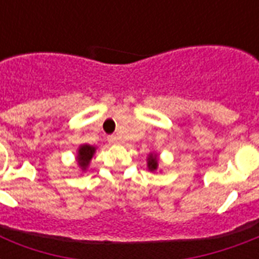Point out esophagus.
I'll return each instance as SVG.
<instances>
[{
	"label": "esophagus",
	"instance_id": "1",
	"mask_svg": "<svg viewBox=\"0 0 259 259\" xmlns=\"http://www.w3.org/2000/svg\"><path fill=\"white\" fill-rule=\"evenodd\" d=\"M109 142H111V144H118V142H119V138H118L117 136H109Z\"/></svg>",
	"mask_w": 259,
	"mask_h": 259
}]
</instances>
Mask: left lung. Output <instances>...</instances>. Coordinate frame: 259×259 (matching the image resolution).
I'll return each mask as SVG.
<instances>
[{"label": "left lung", "mask_w": 259, "mask_h": 259, "mask_svg": "<svg viewBox=\"0 0 259 259\" xmlns=\"http://www.w3.org/2000/svg\"><path fill=\"white\" fill-rule=\"evenodd\" d=\"M148 168H149V170L157 169V157L153 154H150L148 157Z\"/></svg>", "instance_id": "8db88e82"}]
</instances>
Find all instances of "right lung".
I'll use <instances>...</instances> for the list:
<instances>
[{
	"instance_id": "obj_1",
	"label": "right lung",
	"mask_w": 259,
	"mask_h": 259,
	"mask_svg": "<svg viewBox=\"0 0 259 259\" xmlns=\"http://www.w3.org/2000/svg\"><path fill=\"white\" fill-rule=\"evenodd\" d=\"M94 152H95V148L91 145H82L80 148H79L78 162H79V166H80L82 169H86L87 168L90 160L93 158Z\"/></svg>"
}]
</instances>
